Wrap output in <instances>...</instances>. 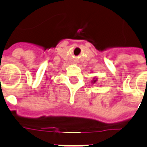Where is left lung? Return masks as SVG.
I'll return each mask as SVG.
<instances>
[{"instance_id":"left-lung-1","label":"left lung","mask_w":147,"mask_h":147,"mask_svg":"<svg viewBox=\"0 0 147 147\" xmlns=\"http://www.w3.org/2000/svg\"><path fill=\"white\" fill-rule=\"evenodd\" d=\"M96 82V80H94V81H93L92 82H94V83H95V82Z\"/></svg>"}]
</instances>
